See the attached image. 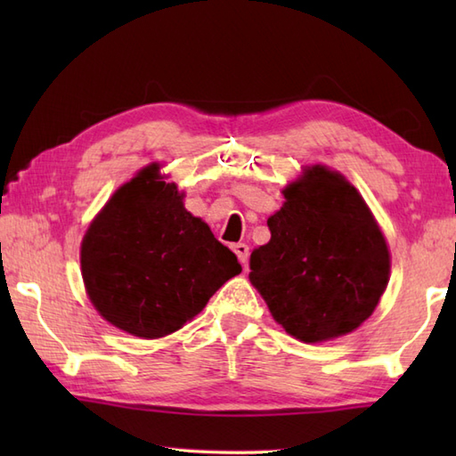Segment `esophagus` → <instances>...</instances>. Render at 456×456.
<instances>
[{
  "label": "esophagus",
  "mask_w": 456,
  "mask_h": 456,
  "mask_svg": "<svg viewBox=\"0 0 456 456\" xmlns=\"http://www.w3.org/2000/svg\"><path fill=\"white\" fill-rule=\"evenodd\" d=\"M233 250H235V255H237V258L240 260V263L247 265V260H248V247H247L245 243H237V245H233Z\"/></svg>",
  "instance_id": "obj_1"
}]
</instances>
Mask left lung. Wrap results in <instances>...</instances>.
<instances>
[{"label": "left lung", "instance_id": "obj_1", "mask_svg": "<svg viewBox=\"0 0 456 456\" xmlns=\"http://www.w3.org/2000/svg\"><path fill=\"white\" fill-rule=\"evenodd\" d=\"M268 217L270 240L250 255V282L270 314L304 343L354 331L372 315L390 253L364 200L341 174L312 167Z\"/></svg>", "mask_w": 456, "mask_h": 456}]
</instances>
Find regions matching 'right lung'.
Here are the masks:
<instances>
[{
	"label": "right lung",
	"mask_w": 456,
	"mask_h": 456,
	"mask_svg": "<svg viewBox=\"0 0 456 456\" xmlns=\"http://www.w3.org/2000/svg\"><path fill=\"white\" fill-rule=\"evenodd\" d=\"M182 198L151 164L115 191L82 240L92 304L134 337L178 331L240 273L233 250L186 211Z\"/></svg>",
	"instance_id": "right-lung-1"
}]
</instances>
